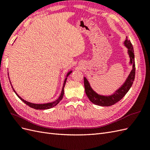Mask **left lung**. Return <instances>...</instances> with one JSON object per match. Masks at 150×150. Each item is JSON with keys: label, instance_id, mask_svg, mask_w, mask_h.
I'll use <instances>...</instances> for the list:
<instances>
[{"label": "left lung", "instance_id": "8db88e82", "mask_svg": "<svg viewBox=\"0 0 150 150\" xmlns=\"http://www.w3.org/2000/svg\"><path fill=\"white\" fill-rule=\"evenodd\" d=\"M124 44L127 49V53L130 59L129 64L132 65V69L131 71L130 72L127 78L125 80V82L113 94L108 96L98 94L91 87L89 82L88 81L86 76L83 77L86 94L89 100L96 105L101 106H110L115 104V103L118 102L124 98L132 85L134 78H135L136 72L135 61H134V51L131 42H130V40H128L127 37H126V39L124 42Z\"/></svg>", "mask_w": 150, "mask_h": 150}]
</instances>
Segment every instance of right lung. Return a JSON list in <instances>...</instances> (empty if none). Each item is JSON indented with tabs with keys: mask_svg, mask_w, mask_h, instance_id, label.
<instances>
[{
	"mask_svg": "<svg viewBox=\"0 0 150 150\" xmlns=\"http://www.w3.org/2000/svg\"><path fill=\"white\" fill-rule=\"evenodd\" d=\"M72 72V70H70L69 71L67 74L66 75V76H65V79H64V83H63V86L62 87V91H61V94L59 96V97L57 98L56 100L52 102H50V103H44V104H37V103H30V102H28L27 101L25 100V99H23L22 98H21L20 96H19L17 93L15 91L14 89L13 88V86H12V83H11V82L10 80V78L9 76V82H10V83L11 85V87H12L14 91V92L15 93V94H16L17 95V96L20 98L21 100L24 102L26 105H27L28 106H29L30 107H31V108H34L35 110H47V109H50L51 108H53V107H54L55 106H56L58 103L61 101V99H63V95H64V86H65V83H66V82H67V77L68 76V75H70L71 73ZM8 75H9V73H8Z\"/></svg>",
	"mask_w": 150,
	"mask_h": 150,
	"instance_id": "right-lung-1",
	"label": "right lung"
}]
</instances>
